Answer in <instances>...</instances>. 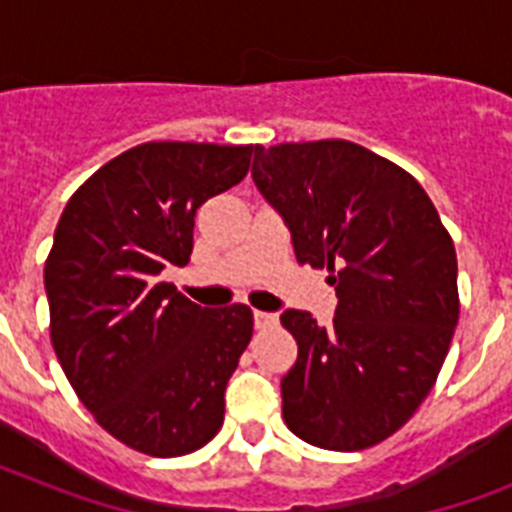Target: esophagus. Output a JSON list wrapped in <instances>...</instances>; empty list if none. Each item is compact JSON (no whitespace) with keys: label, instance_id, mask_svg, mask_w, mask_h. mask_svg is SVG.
Wrapping results in <instances>:
<instances>
[{"label":"esophagus","instance_id":"obj_1","mask_svg":"<svg viewBox=\"0 0 512 512\" xmlns=\"http://www.w3.org/2000/svg\"><path fill=\"white\" fill-rule=\"evenodd\" d=\"M279 324V316L268 311H255V327L257 329H271Z\"/></svg>","mask_w":512,"mask_h":512}]
</instances>
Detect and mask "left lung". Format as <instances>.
<instances>
[{
  "mask_svg": "<svg viewBox=\"0 0 512 512\" xmlns=\"http://www.w3.org/2000/svg\"><path fill=\"white\" fill-rule=\"evenodd\" d=\"M252 180L297 263L332 271L335 319L281 313L297 361L281 414L308 444L358 452L393 436L433 388L460 319L457 255L409 172L350 140L255 148Z\"/></svg>",
  "mask_w": 512,
  "mask_h": 512,
  "instance_id": "1",
  "label": "left lung"
}]
</instances>
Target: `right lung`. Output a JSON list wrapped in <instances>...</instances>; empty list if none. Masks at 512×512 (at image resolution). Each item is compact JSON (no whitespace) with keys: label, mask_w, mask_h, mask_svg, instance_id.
<instances>
[{"label":"right lung","mask_w":512,"mask_h":512,"mask_svg":"<svg viewBox=\"0 0 512 512\" xmlns=\"http://www.w3.org/2000/svg\"><path fill=\"white\" fill-rule=\"evenodd\" d=\"M257 146L143 143L68 199L44 263L50 337L95 420L151 457L215 438L252 337L247 305L201 308L162 281L185 265L196 209L244 180Z\"/></svg>","instance_id":"right-lung-1"}]
</instances>
